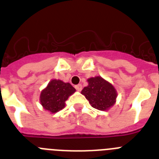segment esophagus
<instances>
[{
  "mask_svg": "<svg viewBox=\"0 0 159 159\" xmlns=\"http://www.w3.org/2000/svg\"><path fill=\"white\" fill-rule=\"evenodd\" d=\"M75 88H76V90H77V91H81V90H82V86L81 85V84H78V85H77V86H75Z\"/></svg>",
  "mask_w": 159,
  "mask_h": 159,
  "instance_id": "1",
  "label": "esophagus"
}]
</instances>
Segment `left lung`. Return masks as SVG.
Returning <instances> with one entry per match:
<instances>
[{
    "instance_id": "8db88e82",
    "label": "left lung",
    "mask_w": 159,
    "mask_h": 159,
    "mask_svg": "<svg viewBox=\"0 0 159 159\" xmlns=\"http://www.w3.org/2000/svg\"><path fill=\"white\" fill-rule=\"evenodd\" d=\"M88 86L82 93L91 107L99 111H107L116 102L117 91L112 84L100 76L88 78Z\"/></svg>"
}]
</instances>
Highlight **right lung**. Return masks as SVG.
Masks as SVG:
<instances>
[{
    "mask_svg": "<svg viewBox=\"0 0 159 159\" xmlns=\"http://www.w3.org/2000/svg\"><path fill=\"white\" fill-rule=\"evenodd\" d=\"M75 91V88L69 82L52 79L41 91L40 103L43 109L51 113H56L65 107V101Z\"/></svg>",
    "mask_w": 159,
    "mask_h": 159,
    "instance_id": "add662e5",
    "label": "right lung"
}]
</instances>
